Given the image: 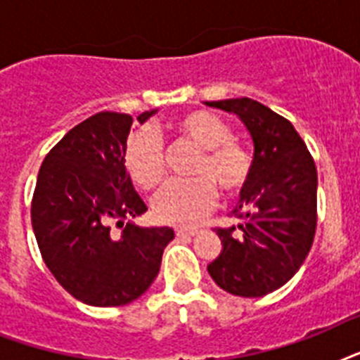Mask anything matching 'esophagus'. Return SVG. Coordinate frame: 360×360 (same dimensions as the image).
Wrapping results in <instances>:
<instances>
[{
  "mask_svg": "<svg viewBox=\"0 0 360 360\" xmlns=\"http://www.w3.org/2000/svg\"><path fill=\"white\" fill-rule=\"evenodd\" d=\"M198 233V230H194V228H192V230H188V228H177V230H175V236L177 237H191V236H196Z\"/></svg>",
  "mask_w": 360,
  "mask_h": 360,
  "instance_id": "obj_1",
  "label": "esophagus"
}]
</instances>
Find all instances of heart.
<instances>
[{"instance_id": "1", "label": "heart", "mask_w": 360, "mask_h": 360, "mask_svg": "<svg viewBox=\"0 0 360 360\" xmlns=\"http://www.w3.org/2000/svg\"><path fill=\"white\" fill-rule=\"evenodd\" d=\"M177 140L196 147L191 166L194 179L169 183L153 200V214L158 222L194 226L213 209L217 188L224 198H237L246 191L254 175V155L236 141V132L219 115L192 110L172 123ZM124 168L140 191H155L164 181V151L157 136L140 130L127 140Z\"/></svg>"}]
</instances>
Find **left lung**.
Listing matches in <instances>:
<instances>
[{
    "label": "left lung",
    "instance_id": "obj_1",
    "mask_svg": "<svg viewBox=\"0 0 360 360\" xmlns=\"http://www.w3.org/2000/svg\"><path fill=\"white\" fill-rule=\"evenodd\" d=\"M205 104L239 115L254 140V175L233 211L239 224L214 228L222 252L207 271L231 295L263 297L284 285L312 248L316 164L293 124L254 98Z\"/></svg>",
    "mask_w": 360,
    "mask_h": 360
}]
</instances>
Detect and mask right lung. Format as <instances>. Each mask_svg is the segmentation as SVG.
Listing matches in <instances>:
<instances>
[{
    "mask_svg": "<svg viewBox=\"0 0 360 360\" xmlns=\"http://www.w3.org/2000/svg\"><path fill=\"white\" fill-rule=\"evenodd\" d=\"M130 124L129 114L98 112L70 129L44 157L31 200L46 267L70 295L93 307H123L146 293L174 239L169 228L121 222L147 211L123 162ZM115 219L124 228L120 238L109 233Z\"/></svg>",
    "mask_w": 360,
    "mask_h": 360,
    "instance_id": "obj_1",
    "label": "right lung"
}]
</instances>
